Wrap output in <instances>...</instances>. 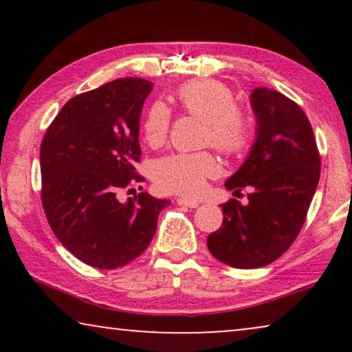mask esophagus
Instances as JSON below:
<instances>
[{
    "label": "esophagus",
    "mask_w": 352,
    "mask_h": 352,
    "mask_svg": "<svg viewBox=\"0 0 352 352\" xmlns=\"http://www.w3.org/2000/svg\"><path fill=\"white\" fill-rule=\"evenodd\" d=\"M177 205L181 206H189V208H197L200 204L197 200H192V199H184V197H181V199H177Z\"/></svg>",
    "instance_id": "esophagus-1"
}]
</instances>
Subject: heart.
Listing matches in <instances>:
<instances>
[{"instance_id":"b5f03b06","label":"heart","mask_w":352,"mask_h":352,"mask_svg":"<svg viewBox=\"0 0 352 352\" xmlns=\"http://www.w3.org/2000/svg\"><path fill=\"white\" fill-rule=\"evenodd\" d=\"M176 100L187 113L205 122L204 139L226 155H239L252 139V123L235 107L234 93L218 80H192L176 91ZM170 129V112L157 102L147 110L142 122L144 139L148 146L165 142ZM218 173V163L208 152L175 153L153 165V181L162 190L182 195H197L206 177Z\"/></svg>"}]
</instances>
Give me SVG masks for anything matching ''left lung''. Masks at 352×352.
<instances>
[{
  "instance_id": "8db88e82",
  "label": "left lung",
  "mask_w": 352,
  "mask_h": 352,
  "mask_svg": "<svg viewBox=\"0 0 352 352\" xmlns=\"http://www.w3.org/2000/svg\"><path fill=\"white\" fill-rule=\"evenodd\" d=\"M256 136L247 160L226 181V189L252 187L248 204L221 205V229L206 239L210 253L239 269L263 267L287 252L300 234L320 177L312 126L298 104L276 89L250 94Z\"/></svg>"
}]
</instances>
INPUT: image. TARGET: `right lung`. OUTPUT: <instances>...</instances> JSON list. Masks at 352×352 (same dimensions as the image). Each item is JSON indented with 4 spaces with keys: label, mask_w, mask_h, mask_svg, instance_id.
I'll return each instance as SVG.
<instances>
[{
    "label": "right lung",
    "mask_w": 352,
    "mask_h": 352,
    "mask_svg": "<svg viewBox=\"0 0 352 352\" xmlns=\"http://www.w3.org/2000/svg\"><path fill=\"white\" fill-rule=\"evenodd\" d=\"M144 78H118L78 94L50 124L41 142V201L59 242L85 264L117 269L152 242L170 200L147 192L126 201L118 192L144 181L139 120L152 91ZM133 190V189H131Z\"/></svg>",
    "instance_id": "obj_1"
}]
</instances>
